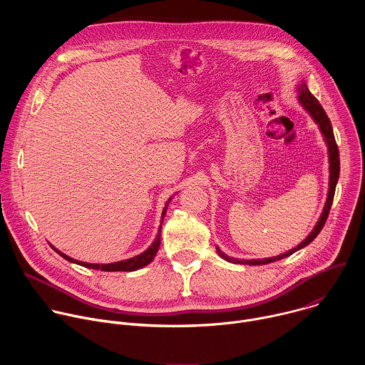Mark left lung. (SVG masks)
<instances>
[{"mask_svg": "<svg viewBox=\"0 0 365 365\" xmlns=\"http://www.w3.org/2000/svg\"><path fill=\"white\" fill-rule=\"evenodd\" d=\"M297 92H299L297 98H299L300 106L309 113V115L314 118V121L319 125V130H321V133H322V135L325 138V143L328 145V155H329V190H328V197H327V203H325V207H324V211H322V215L319 217V221L317 222L315 228L312 230V232L306 237V240H303L293 250H290V251H287L284 254H280L277 257H270V258H263V259H238V258L228 257L227 254H224L217 247L218 254L224 259H227V262H230V263H234V264H248V266H259V264H269V263L277 262V259H282L284 257H289L293 252H296L297 250L309 245L312 241H314L318 237V234L321 232V230L324 228V225H325V222L328 220L331 206H332V200H334V195H335V187H336L338 178H339V151H338V145H336V141H335V137H334L331 121H329L325 110L322 108L319 101L309 92L307 85H306V82L303 79L300 81V85L297 86Z\"/></svg>", "mask_w": 365, "mask_h": 365, "instance_id": "1", "label": "left lung"}]
</instances>
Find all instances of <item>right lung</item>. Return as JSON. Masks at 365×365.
<instances>
[{
	"instance_id": "add662e5",
	"label": "right lung",
	"mask_w": 365,
	"mask_h": 365,
	"mask_svg": "<svg viewBox=\"0 0 365 365\" xmlns=\"http://www.w3.org/2000/svg\"><path fill=\"white\" fill-rule=\"evenodd\" d=\"M170 200H172V197H170V199L166 202V205H165V210H163V212H162V221H163V218H165V215H166V210H168V205H169ZM160 232H162V225H160V228H159L158 237H155V240L153 241V244H151L144 252H141V254H138V255H135V257H133V258L123 259V262L110 263V264H91V263L78 262V259H73L72 257H69V255L61 252V251H59L58 248H55L53 245H51V247H53L55 251H56L58 254H61L65 259H68V262L75 263V264H79V266H83V267H88V269L102 270V272H134V270H138V269H141V267H144V266H147L148 263L153 262V258L155 257V254H158L159 247H160Z\"/></svg>"
}]
</instances>
